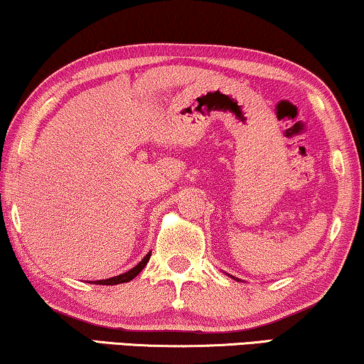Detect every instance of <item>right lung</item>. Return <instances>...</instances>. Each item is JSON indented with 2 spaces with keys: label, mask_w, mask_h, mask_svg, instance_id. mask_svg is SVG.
I'll use <instances>...</instances> for the list:
<instances>
[{
  "label": "right lung",
  "mask_w": 364,
  "mask_h": 364,
  "mask_svg": "<svg viewBox=\"0 0 364 364\" xmlns=\"http://www.w3.org/2000/svg\"><path fill=\"white\" fill-rule=\"evenodd\" d=\"M150 255H151V252H148L145 257H143L141 262L136 264L135 267L129 270V272H125V274H122V275H117V277H112V279H107V280H97L95 284H99V285H117V284L130 282V280L135 279L136 275L141 272L143 267H145V265L148 264V260H150Z\"/></svg>",
  "instance_id": "1"
}]
</instances>
